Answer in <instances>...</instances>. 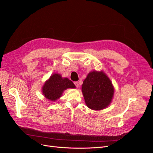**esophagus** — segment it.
<instances>
[{"instance_id":"34e87169","label":"esophagus","mask_w":153,"mask_h":153,"mask_svg":"<svg viewBox=\"0 0 153 153\" xmlns=\"http://www.w3.org/2000/svg\"><path fill=\"white\" fill-rule=\"evenodd\" d=\"M74 84H75V86L78 88V87H79V84H78V82H74Z\"/></svg>"}]
</instances>
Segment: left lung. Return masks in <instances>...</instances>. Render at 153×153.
<instances>
[{
    "label": "left lung",
    "mask_w": 153,
    "mask_h": 153,
    "mask_svg": "<svg viewBox=\"0 0 153 153\" xmlns=\"http://www.w3.org/2000/svg\"><path fill=\"white\" fill-rule=\"evenodd\" d=\"M82 92L88 108L101 110L107 108L112 102L114 87L103 71L93 70L83 82Z\"/></svg>",
    "instance_id": "1"
}]
</instances>
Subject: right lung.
Masks as SVG:
<instances>
[{
	"label": "right lung",
	"mask_w": 153,
	"mask_h": 153,
	"mask_svg": "<svg viewBox=\"0 0 153 153\" xmlns=\"http://www.w3.org/2000/svg\"><path fill=\"white\" fill-rule=\"evenodd\" d=\"M75 88V84L68 78H63L59 73H53L45 82L42 87V93L45 98L53 102L61 98L67 89Z\"/></svg>",
	"instance_id": "1"
}]
</instances>
